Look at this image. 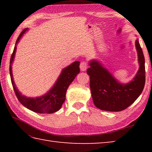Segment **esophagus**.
I'll use <instances>...</instances> for the list:
<instances>
[{
    "instance_id": "34e87169",
    "label": "esophagus",
    "mask_w": 152,
    "mask_h": 152,
    "mask_svg": "<svg viewBox=\"0 0 152 152\" xmlns=\"http://www.w3.org/2000/svg\"><path fill=\"white\" fill-rule=\"evenodd\" d=\"M88 64H87L86 61H82L80 64V70L82 71H85L87 68H88Z\"/></svg>"
}]
</instances>
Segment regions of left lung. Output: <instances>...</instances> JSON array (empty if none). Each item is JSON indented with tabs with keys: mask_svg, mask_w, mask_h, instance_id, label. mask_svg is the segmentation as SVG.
<instances>
[{
	"mask_svg": "<svg viewBox=\"0 0 152 152\" xmlns=\"http://www.w3.org/2000/svg\"><path fill=\"white\" fill-rule=\"evenodd\" d=\"M140 69L134 79L127 84L118 82L97 61H92L86 72L95 106L107 111L125 110L140 96L145 82V58L139 41L135 42Z\"/></svg>",
	"mask_w": 152,
	"mask_h": 152,
	"instance_id": "1",
	"label": "left lung"
}]
</instances>
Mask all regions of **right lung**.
I'll return each mask as SVG.
<instances>
[{"label": "right lung", "mask_w": 152, "mask_h": 152, "mask_svg": "<svg viewBox=\"0 0 152 152\" xmlns=\"http://www.w3.org/2000/svg\"><path fill=\"white\" fill-rule=\"evenodd\" d=\"M26 31L27 29L22 31L17 38L16 43L19 42L20 38ZM16 48V46H15L13 52L11 55L9 70L12 85L18 100L23 106L33 112L38 113H53L58 111L60 109L65 101L66 92L68 86L76 78L77 74L80 72V61H76L71 65L68 66L67 68H64L53 88L44 96L37 97L35 99L27 98L22 95L20 92H19L12 79L11 64L13 61Z\"/></svg>", "instance_id": "1"}]
</instances>
